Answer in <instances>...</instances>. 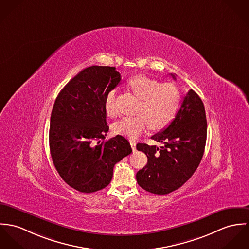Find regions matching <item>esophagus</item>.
<instances>
[{
    "instance_id": "esophagus-1",
    "label": "esophagus",
    "mask_w": 249,
    "mask_h": 249,
    "mask_svg": "<svg viewBox=\"0 0 249 249\" xmlns=\"http://www.w3.org/2000/svg\"><path fill=\"white\" fill-rule=\"evenodd\" d=\"M130 144H131V146H132L133 151H135V150H136V146H137L136 141H135V140H130Z\"/></svg>"
}]
</instances>
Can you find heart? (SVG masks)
Returning a JSON list of instances; mask_svg holds the SVG:
<instances>
[{
    "label": "heart",
    "mask_w": 249,
    "mask_h": 249,
    "mask_svg": "<svg viewBox=\"0 0 249 249\" xmlns=\"http://www.w3.org/2000/svg\"><path fill=\"white\" fill-rule=\"evenodd\" d=\"M129 89L140 99L138 115L123 117L113 125V131L118 135L136 138L150 126L160 130L174 118L180 101L178 89L172 83L160 81L145 75H138L128 82ZM114 89L105 96V109L108 114L116 112Z\"/></svg>",
    "instance_id": "1"
}]
</instances>
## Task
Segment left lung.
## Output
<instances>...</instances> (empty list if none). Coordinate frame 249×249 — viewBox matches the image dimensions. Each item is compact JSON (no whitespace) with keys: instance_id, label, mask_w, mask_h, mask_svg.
I'll return each mask as SVG.
<instances>
[{"instance_id":"left-lung-1","label":"left lung","mask_w":249,"mask_h":249,"mask_svg":"<svg viewBox=\"0 0 249 249\" xmlns=\"http://www.w3.org/2000/svg\"><path fill=\"white\" fill-rule=\"evenodd\" d=\"M172 77L176 79L175 74ZM207 135L204 105L190 89L175 118L162 132L152 137L162 143H138L148 162L137 173L138 185L150 193L166 195L181 187L193 175L203 156Z\"/></svg>"}]
</instances>
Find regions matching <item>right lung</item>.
<instances>
[{
    "label": "right lung",
    "mask_w": 249,
    "mask_h": 249,
    "mask_svg": "<svg viewBox=\"0 0 249 249\" xmlns=\"http://www.w3.org/2000/svg\"><path fill=\"white\" fill-rule=\"evenodd\" d=\"M121 80L114 67L84 69L59 92L51 116L50 150L63 180L82 193L109 185L114 165L132 153L117 135L107 141L106 94Z\"/></svg>",
    "instance_id": "right-lung-1"
}]
</instances>
